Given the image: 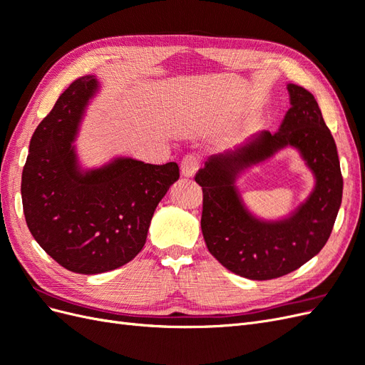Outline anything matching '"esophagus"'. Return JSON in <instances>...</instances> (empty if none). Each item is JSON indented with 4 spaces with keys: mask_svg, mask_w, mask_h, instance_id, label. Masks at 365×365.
Here are the masks:
<instances>
[{
    "mask_svg": "<svg viewBox=\"0 0 365 365\" xmlns=\"http://www.w3.org/2000/svg\"><path fill=\"white\" fill-rule=\"evenodd\" d=\"M200 157H197L196 153H189V155H185L181 161V173L184 176H193L197 172V169H200Z\"/></svg>",
    "mask_w": 365,
    "mask_h": 365,
    "instance_id": "obj_1",
    "label": "esophagus"
}]
</instances>
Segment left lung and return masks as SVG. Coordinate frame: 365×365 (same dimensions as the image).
I'll return each instance as SVG.
<instances>
[{"instance_id":"obj_1","label":"left lung","mask_w":365,"mask_h":365,"mask_svg":"<svg viewBox=\"0 0 365 365\" xmlns=\"http://www.w3.org/2000/svg\"><path fill=\"white\" fill-rule=\"evenodd\" d=\"M288 91L291 108L275 134L263 130L245 146L210 157L195 176L202 187L201 230L208 251L227 269L251 280L282 277L317 256L342 200L336 145L315 97L294 83ZM286 145L301 150L316 175V189L289 218L267 223L245 208L234 181L242 170Z\"/></svg>"}]
</instances>
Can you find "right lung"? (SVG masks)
<instances>
[{"label": "right lung", "instance_id": "right-lung-1", "mask_svg": "<svg viewBox=\"0 0 365 365\" xmlns=\"http://www.w3.org/2000/svg\"><path fill=\"white\" fill-rule=\"evenodd\" d=\"M96 76L76 79L38 125L21 180L31 236L61 267L101 274L123 267L146 244L153 212L180 178L176 163L115 158L82 172L73 141Z\"/></svg>", "mask_w": 365, "mask_h": 365}]
</instances>
